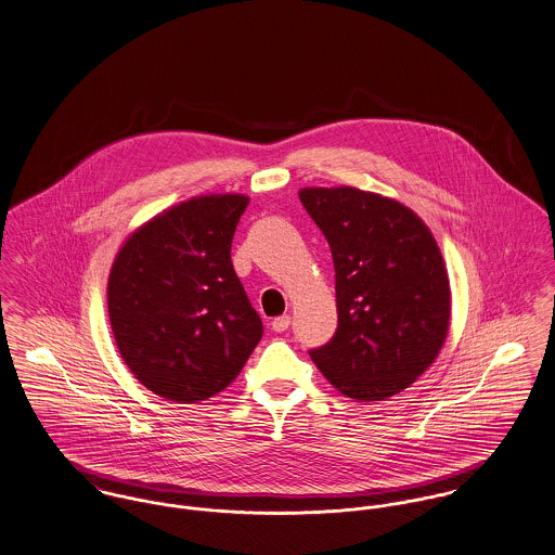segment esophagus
<instances>
[{
	"label": "esophagus",
	"instance_id": "34e87169",
	"mask_svg": "<svg viewBox=\"0 0 555 555\" xmlns=\"http://www.w3.org/2000/svg\"><path fill=\"white\" fill-rule=\"evenodd\" d=\"M288 326H291V315H280V318H275L271 322V328L275 333H284V331H288Z\"/></svg>",
	"mask_w": 555,
	"mask_h": 555
}]
</instances>
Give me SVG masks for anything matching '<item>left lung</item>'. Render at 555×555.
<instances>
[{"mask_svg": "<svg viewBox=\"0 0 555 555\" xmlns=\"http://www.w3.org/2000/svg\"><path fill=\"white\" fill-rule=\"evenodd\" d=\"M299 199L331 246L337 293V331L311 360L356 401L399 395L450 328V280L433 233L409 207L352 186L302 189Z\"/></svg>", "mask_w": 555, "mask_h": 555, "instance_id": "8db88e82", "label": "left lung"}]
</instances>
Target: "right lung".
<instances>
[{
    "mask_svg": "<svg viewBox=\"0 0 555 555\" xmlns=\"http://www.w3.org/2000/svg\"><path fill=\"white\" fill-rule=\"evenodd\" d=\"M248 203L205 195L173 205L116 254L107 280L112 333L131 373L163 399L197 403L218 395L262 337L231 262Z\"/></svg>",
    "mask_w": 555,
    "mask_h": 555,
    "instance_id": "add662e5",
    "label": "right lung"
}]
</instances>
